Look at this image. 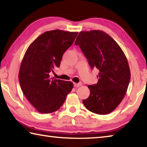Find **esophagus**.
<instances>
[{"label":"esophagus","instance_id":"obj_1","mask_svg":"<svg viewBox=\"0 0 147 147\" xmlns=\"http://www.w3.org/2000/svg\"><path fill=\"white\" fill-rule=\"evenodd\" d=\"M73 84H74V86L75 87V88H78V87L82 86V83L81 82L78 83V84H77V83H74Z\"/></svg>","mask_w":147,"mask_h":147}]
</instances>
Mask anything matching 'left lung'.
Masks as SVG:
<instances>
[{
	"mask_svg": "<svg viewBox=\"0 0 147 147\" xmlns=\"http://www.w3.org/2000/svg\"><path fill=\"white\" fill-rule=\"evenodd\" d=\"M92 69H97L98 82L88 86L89 97L83 100L91 112L106 115L121 102L130 80L125 54L116 41L101 30L80 32L75 41Z\"/></svg>",
	"mask_w": 147,
	"mask_h": 147,
	"instance_id": "1",
	"label": "left lung"
}]
</instances>
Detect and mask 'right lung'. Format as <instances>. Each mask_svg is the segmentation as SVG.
Listing matches in <instances>:
<instances>
[{"mask_svg": "<svg viewBox=\"0 0 147 147\" xmlns=\"http://www.w3.org/2000/svg\"><path fill=\"white\" fill-rule=\"evenodd\" d=\"M77 34L61 30L47 31L26 50L19 80L23 93L39 112L50 113L58 110L73 88L71 82L51 78L49 74L60 65L63 54Z\"/></svg>", "mask_w": 147, "mask_h": 147, "instance_id": "obj_1", "label": "right lung"}]
</instances>
